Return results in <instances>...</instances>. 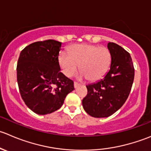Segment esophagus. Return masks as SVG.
Here are the masks:
<instances>
[{
    "instance_id": "34e87169",
    "label": "esophagus",
    "mask_w": 151,
    "mask_h": 151,
    "mask_svg": "<svg viewBox=\"0 0 151 151\" xmlns=\"http://www.w3.org/2000/svg\"><path fill=\"white\" fill-rule=\"evenodd\" d=\"M80 85H81L80 83H78V82H74V87L75 88H77L78 86H79Z\"/></svg>"
}]
</instances>
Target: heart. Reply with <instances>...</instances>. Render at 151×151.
Masks as SVG:
<instances>
[{
    "instance_id": "heart-1",
    "label": "heart",
    "mask_w": 151,
    "mask_h": 151,
    "mask_svg": "<svg viewBox=\"0 0 151 151\" xmlns=\"http://www.w3.org/2000/svg\"><path fill=\"white\" fill-rule=\"evenodd\" d=\"M70 53L62 51L59 56V63L64 75L72 77L79 68L81 76L91 81L99 80L106 73L110 62L111 53L105 46L96 45H74Z\"/></svg>"
}]
</instances>
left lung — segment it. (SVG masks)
Returning a JSON list of instances; mask_svg holds the SVG:
<instances>
[{
  "mask_svg": "<svg viewBox=\"0 0 151 151\" xmlns=\"http://www.w3.org/2000/svg\"><path fill=\"white\" fill-rule=\"evenodd\" d=\"M111 53L110 70L104 78L86 86L87 95L82 100L83 109L94 117H107L125 104L134 78L131 55L121 46L108 43Z\"/></svg>",
  "mask_w": 151,
  "mask_h": 151,
  "instance_id": "obj_1",
  "label": "left lung"
}]
</instances>
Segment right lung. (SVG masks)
Wrapping results in <instances>:
<instances>
[{
	"mask_svg": "<svg viewBox=\"0 0 151 151\" xmlns=\"http://www.w3.org/2000/svg\"><path fill=\"white\" fill-rule=\"evenodd\" d=\"M62 42L53 40L26 46L17 61V79L25 105L34 113L47 114L63 105L73 81L60 72L59 55Z\"/></svg>",
	"mask_w": 151,
	"mask_h": 151,
	"instance_id": "1",
	"label": "right lung"
}]
</instances>
